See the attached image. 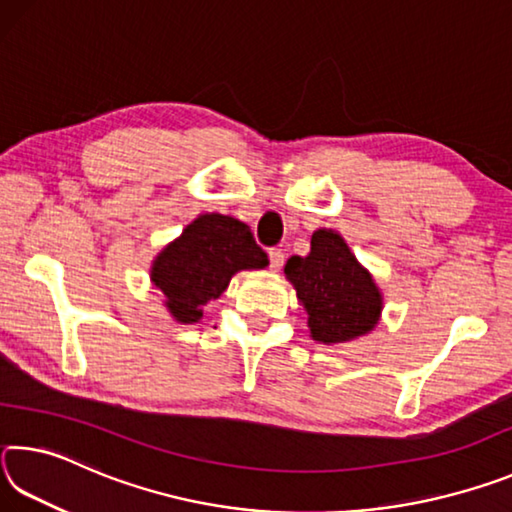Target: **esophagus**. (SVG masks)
<instances>
[{
    "instance_id": "1",
    "label": "esophagus",
    "mask_w": 512,
    "mask_h": 512,
    "mask_svg": "<svg viewBox=\"0 0 512 512\" xmlns=\"http://www.w3.org/2000/svg\"><path fill=\"white\" fill-rule=\"evenodd\" d=\"M268 262H271L273 271H280L282 264H284V253L280 248H271L268 250Z\"/></svg>"
}]
</instances>
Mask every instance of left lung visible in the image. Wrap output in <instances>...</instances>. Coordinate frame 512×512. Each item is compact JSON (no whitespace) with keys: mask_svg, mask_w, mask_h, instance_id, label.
I'll return each mask as SVG.
<instances>
[{"mask_svg":"<svg viewBox=\"0 0 512 512\" xmlns=\"http://www.w3.org/2000/svg\"><path fill=\"white\" fill-rule=\"evenodd\" d=\"M284 273L309 314L314 341H352L377 325L381 293L334 230H316L309 255H293Z\"/></svg>","mask_w":512,"mask_h":512,"instance_id":"left-lung-1","label":"left lung"}]
</instances>
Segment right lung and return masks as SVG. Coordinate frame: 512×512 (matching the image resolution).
I'll list each match as a JSON object with an SVG mask.
<instances>
[{"instance_id":"right-lung-1","label":"right lung","mask_w":512,"mask_h":512,"mask_svg":"<svg viewBox=\"0 0 512 512\" xmlns=\"http://www.w3.org/2000/svg\"><path fill=\"white\" fill-rule=\"evenodd\" d=\"M264 266L268 257L246 223L223 214H201L155 257L151 280L178 323H196L207 302L228 289L232 275Z\"/></svg>"}]
</instances>
